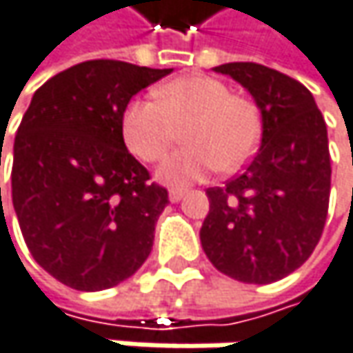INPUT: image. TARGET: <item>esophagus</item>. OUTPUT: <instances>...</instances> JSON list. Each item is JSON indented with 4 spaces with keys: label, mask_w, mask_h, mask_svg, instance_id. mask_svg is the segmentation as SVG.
<instances>
[{
    "label": "esophagus",
    "mask_w": 353,
    "mask_h": 353,
    "mask_svg": "<svg viewBox=\"0 0 353 353\" xmlns=\"http://www.w3.org/2000/svg\"><path fill=\"white\" fill-rule=\"evenodd\" d=\"M185 192H187L185 189H170L168 190V199H170L172 203H179V201L185 196Z\"/></svg>",
    "instance_id": "1"
}]
</instances>
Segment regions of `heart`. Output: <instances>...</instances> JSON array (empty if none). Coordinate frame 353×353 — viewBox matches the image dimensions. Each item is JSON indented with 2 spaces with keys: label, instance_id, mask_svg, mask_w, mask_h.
I'll return each instance as SVG.
<instances>
[{
  "label": "heart",
  "instance_id": "1",
  "mask_svg": "<svg viewBox=\"0 0 353 353\" xmlns=\"http://www.w3.org/2000/svg\"><path fill=\"white\" fill-rule=\"evenodd\" d=\"M157 100H132L122 116V137L144 163L161 161L179 140L183 150L159 168L166 185L183 187L201 181L214 168L237 170L253 154L259 140L255 104L211 76H185L157 88Z\"/></svg>",
  "mask_w": 353,
  "mask_h": 353
}]
</instances>
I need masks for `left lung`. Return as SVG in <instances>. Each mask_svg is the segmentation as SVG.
Returning <instances> with one entry per match:
<instances>
[{
	"label": "left lung",
	"mask_w": 353,
	"mask_h": 353,
	"mask_svg": "<svg viewBox=\"0 0 353 353\" xmlns=\"http://www.w3.org/2000/svg\"><path fill=\"white\" fill-rule=\"evenodd\" d=\"M255 98L263 134L255 159L225 187L207 189L201 245L209 261L243 283H273L314 253L330 205L327 128L312 92L253 62L216 65Z\"/></svg>",
	"instance_id": "obj_1"
}]
</instances>
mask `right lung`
<instances>
[{
	"label": "right lung",
	"mask_w": 353,
	"mask_h": 353,
	"mask_svg": "<svg viewBox=\"0 0 353 353\" xmlns=\"http://www.w3.org/2000/svg\"><path fill=\"white\" fill-rule=\"evenodd\" d=\"M170 72L76 63L39 86L21 118L13 209L32 257L72 290L114 288L150 255L168 192L126 150L122 116L132 96Z\"/></svg>",
	"instance_id": "obj_1"
}]
</instances>
